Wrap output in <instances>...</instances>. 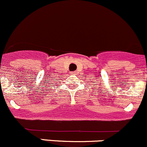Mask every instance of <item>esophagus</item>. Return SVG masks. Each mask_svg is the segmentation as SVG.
I'll return each mask as SVG.
<instances>
[{
    "label": "esophagus",
    "instance_id": "1",
    "mask_svg": "<svg viewBox=\"0 0 147 147\" xmlns=\"http://www.w3.org/2000/svg\"><path fill=\"white\" fill-rule=\"evenodd\" d=\"M71 74H76V71H73V72H71Z\"/></svg>",
    "mask_w": 147,
    "mask_h": 147
}]
</instances>
